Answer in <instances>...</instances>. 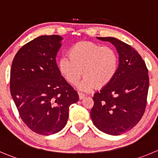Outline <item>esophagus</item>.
Masks as SVG:
<instances>
[{"instance_id":"esophagus-1","label":"esophagus","mask_w":158,"mask_h":158,"mask_svg":"<svg viewBox=\"0 0 158 158\" xmlns=\"http://www.w3.org/2000/svg\"><path fill=\"white\" fill-rule=\"evenodd\" d=\"M78 94H79V98L80 99H83L85 97V94L82 92H79L78 93Z\"/></svg>"}]
</instances>
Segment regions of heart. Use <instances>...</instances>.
<instances>
[{
    "mask_svg": "<svg viewBox=\"0 0 158 158\" xmlns=\"http://www.w3.org/2000/svg\"><path fill=\"white\" fill-rule=\"evenodd\" d=\"M57 68L63 77L73 85L83 74L80 87L89 91L94 86L102 88L110 83L116 73L118 58L112 48L92 42H80L70 48L68 56L60 57Z\"/></svg>",
    "mask_w": 158,
    "mask_h": 158,
    "instance_id": "obj_1",
    "label": "heart"
}]
</instances>
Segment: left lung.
I'll use <instances>...</instances> for the list:
<instances>
[{
	"label": "left lung",
	"mask_w": 158,
	"mask_h": 158,
	"mask_svg": "<svg viewBox=\"0 0 158 158\" xmlns=\"http://www.w3.org/2000/svg\"><path fill=\"white\" fill-rule=\"evenodd\" d=\"M98 39L115 46L119 64L110 83L94 94L91 118L99 130L118 136L133 129L145 112L148 70L141 56L131 46L113 37Z\"/></svg>",
	"instance_id": "left-lung-1"
}]
</instances>
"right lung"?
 Masks as SVG:
<instances>
[{"instance_id": "right-lung-1", "label": "right lung", "mask_w": 158, "mask_h": 158, "mask_svg": "<svg viewBox=\"0 0 158 158\" xmlns=\"http://www.w3.org/2000/svg\"><path fill=\"white\" fill-rule=\"evenodd\" d=\"M60 35H42L24 45L11 64L10 90L21 118L40 135L54 134L67 124L78 94L61 76L56 56Z\"/></svg>"}]
</instances>
